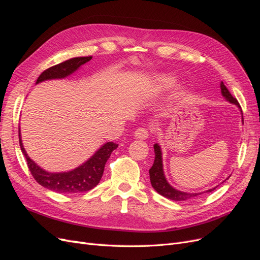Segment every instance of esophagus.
Segmentation results:
<instances>
[{
    "instance_id": "esophagus-1",
    "label": "esophagus",
    "mask_w": 260,
    "mask_h": 260,
    "mask_svg": "<svg viewBox=\"0 0 260 260\" xmlns=\"http://www.w3.org/2000/svg\"><path fill=\"white\" fill-rule=\"evenodd\" d=\"M133 135H135V138H137V139L145 140L149 136V131L146 128H139V129H137L135 131V133H133Z\"/></svg>"
}]
</instances>
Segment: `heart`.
Returning a JSON list of instances; mask_svg holds the SVG:
<instances>
[{"mask_svg":"<svg viewBox=\"0 0 260 260\" xmlns=\"http://www.w3.org/2000/svg\"><path fill=\"white\" fill-rule=\"evenodd\" d=\"M172 83H174L172 78L166 77V76H162V77L158 78V80H157V84H158L159 88H167V86H169Z\"/></svg>","mask_w":260,"mask_h":260,"instance_id":"obj_1","label":"heart"}]
</instances>
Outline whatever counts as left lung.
Wrapping results in <instances>:
<instances>
[{
    "label": "left lung",
    "instance_id": "8db88e82",
    "mask_svg": "<svg viewBox=\"0 0 260 260\" xmlns=\"http://www.w3.org/2000/svg\"><path fill=\"white\" fill-rule=\"evenodd\" d=\"M220 88H221V93L222 95L225 98L226 101H229L230 103L235 104L240 106L238 100L235 99L232 94L229 92V90L226 89V86L223 84V82L220 83ZM154 151H155V160L152 168L149 169V179H151V183L152 186L155 188L157 193H159L160 195L165 196L169 200L172 201H186V200H191L196 198V196L202 194V193H186V192H181L176 190V188L172 187L168 182L166 178H165L164 171H162V158H161V151L158 144L154 145ZM214 188L211 190H208L207 192L214 191Z\"/></svg>",
    "mask_w": 260,
    "mask_h": 260
}]
</instances>
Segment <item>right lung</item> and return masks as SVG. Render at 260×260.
Returning <instances> with one entry per match:
<instances>
[{"mask_svg": "<svg viewBox=\"0 0 260 260\" xmlns=\"http://www.w3.org/2000/svg\"><path fill=\"white\" fill-rule=\"evenodd\" d=\"M92 56H82V57H74L67 59L55 66H52L39 76L37 83L42 82L44 80L50 79H61L73 74L79 68L81 65L85 64L86 61L91 60ZM19 133V145L21 152L27 160L28 168L31 175L39 184L49 188L57 193H82L88 192L95 187L100 180L103 176L104 167L109 156L113 151L118 147V144L114 142H108L102 146L99 151L94 154L91 158L85 161L80 167H78L68 172H59V174H51V172L41 169L38 165L30 159V157L23 148L21 139H20V130Z\"/></svg>", "mask_w": 260, "mask_h": 260, "instance_id": "obj_1", "label": "right lung"}]
</instances>
